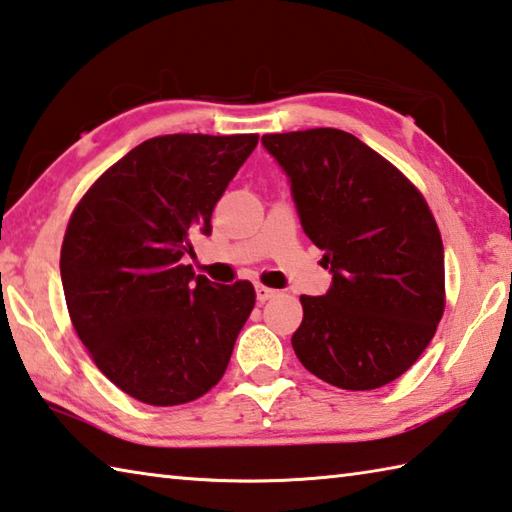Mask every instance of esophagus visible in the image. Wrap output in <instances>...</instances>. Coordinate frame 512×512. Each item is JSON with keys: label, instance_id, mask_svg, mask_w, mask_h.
Returning <instances> with one entry per match:
<instances>
[{"label": "esophagus", "instance_id": "obj_1", "mask_svg": "<svg viewBox=\"0 0 512 512\" xmlns=\"http://www.w3.org/2000/svg\"><path fill=\"white\" fill-rule=\"evenodd\" d=\"M255 291H257V300H259V302H266V300H271V297L277 295L275 288H268V286H264V284H257Z\"/></svg>", "mask_w": 512, "mask_h": 512}]
</instances>
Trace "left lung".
Returning a JSON list of instances; mask_svg holds the SVG:
<instances>
[{"label":"left lung","mask_w":512,"mask_h":512,"mask_svg":"<svg viewBox=\"0 0 512 512\" xmlns=\"http://www.w3.org/2000/svg\"><path fill=\"white\" fill-rule=\"evenodd\" d=\"M291 179L302 228L331 266L327 295H302L293 333L302 365L351 392L403 376L445 309L443 241L421 190L353 134H266Z\"/></svg>","instance_id":"left-lung-1"}]
</instances>
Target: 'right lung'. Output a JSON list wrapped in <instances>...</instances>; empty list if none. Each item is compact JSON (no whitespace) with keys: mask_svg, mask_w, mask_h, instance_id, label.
<instances>
[{"mask_svg":"<svg viewBox=\"0 0 512 512\" xmlns=\"http://www.w3.org/2000/svg\"><path fill=\"white\" fill-rule=\"evenodd\" d=\"M257 134H167L134 147L82 194L64 232L69 318L118 389L154 407L210 392L255 306L248 280L194 277L181 257L210 219Z\"/></svg>","mask_w":512,"mask_h":512,"instance_id":"add662e5","label":"right lung"}]
</instances>
